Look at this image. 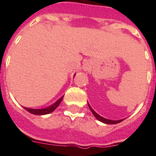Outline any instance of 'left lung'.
<instances>
[{
  "label": "left lung",
  "instance_id": "1",
  "mask_svg": "<svg viewBox=\"0 0 156 156\" xmlns=\"http://www.w3.org/2000/svg\"><path fill=\"white\" fill-rule=\"evenodd\" d=\"M88 107H89V108H90V110H91V112L93 113V115H94V117L98 119V120L101 121V122H103V123H105V124H118V123H120L121 121H123L124 119H119V120H110V119H105V118L102 117V116H100L99 115H98L96 112L93 109V108H91V106L89 105V104L88 103Z\"/></svg>",
  "mask_w": 156,
  "mask_h": 156
}]
</instances>
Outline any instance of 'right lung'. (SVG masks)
Here are the masks:
<instances>
[{
    "label": "right lung",
    "instance_id": "1",
    "mask_svg": "<svg viewBox=\"0 0 156 156\" xmlns=\"http://www.w3.org/2000/svg\"><path fill=\"white\" fill-rule=\"evenodd\" d=\"M62 98H63V96L61 97V98L58 99V101L54 103L53 105H51V106H49L48 108H41V109H34V108H24L27 110V111H28L29 113H31V114H33V115H48V114H50L52 111H54L56 108L58 107V105H60V103L62 100Z\"/></svg>",
    "mask_w": 156,
    "mask_h": 156
}]
</instances>
